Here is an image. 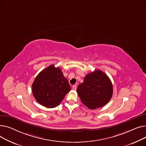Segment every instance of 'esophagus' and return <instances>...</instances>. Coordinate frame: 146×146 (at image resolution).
Segmentation results:
<instances>
[{"instance_id": "1", "label": "esophagus", "mask_w": 146, "mask_h": 146, "mask_svg": "<svg viewBox=\"0 0 146 146\" xmlns=\"http://www.w3.org/2000/svg\"><path fill=\"white\" fill-rule=\"evenodd\" d=\"M72 89L73 90H76V85H73L72 87Z\"/></svg>"}]
</instances>
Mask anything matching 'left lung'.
<instances>
[{
	"label": "left lung",
	"instance_id": "left-lung-1",
	"mask_svg": "<svg viewBox=\"0 0 146 146\" xmlns=\"http://www.w3.org/2000/svg\"><path fill=\"white\" fill-rule=\"evenodd\" d=\"M76 92L82 103L94 110L103 107L109 102L113 96V85L105 73L97 70L85 76Z\"/></svg>",
	"mask_w": 146,
	"mask_h": 146
}]
</instances>
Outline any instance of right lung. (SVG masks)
<instances>
[{
  "instance_id": "add662e5",
  "label": "right lung",
  "mask_w": 146,
  "mask_h": 146,
  "mask_svg": "<svg viewBox=\"0 0 146 146\" xmlns=\"http://www.w3.org/2000/svg\"><path fill=\"white\" fill-rule=\"evenodd\" d=\"M32 93L36 101L48 108L59 105L66 94L71 90L68 80L59 67L51 65L42 70L35 78Z\"/></svg>"
}]
</instances>
